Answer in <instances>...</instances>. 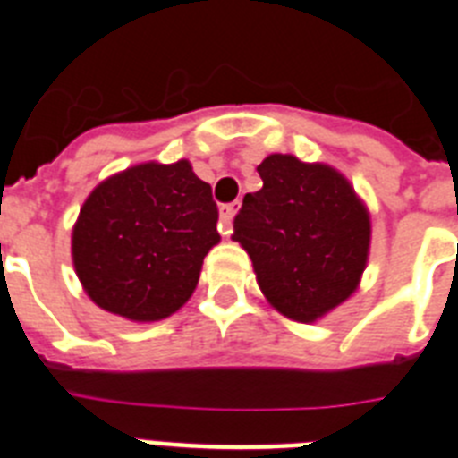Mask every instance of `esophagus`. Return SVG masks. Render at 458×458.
Listing matches in <instances>:
<instances>
[{"label": "esophagus", "instance_id": "obj_1", "mask_svg": "<svg viewBox=\"0 0 458 458\" xmlns=\"http://www.w3.org/2000/svg\"><path fill=\"white\" fill-rule=\"evenodd\" d=\"M237 209H240V202H230V205L221 207V212H218V230H221V234H225V237L233 233V218L234 214H237Z\"/></svg>", "mask_w": 458, "mask_h": 458}]
</instances>
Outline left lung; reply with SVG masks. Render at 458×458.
Returning <instances> with one entry per match:
<instances>
[{
  "mask_svg": "<svg viewBox=\"0 0 458 458\" xmlns=\"http://www.w3.org/2000/svg\"><path fill=\"white\" fill-rule=\"evenodd\" d=\"M258 173L262 189L244 196L233 240L251 258L269 306L311 325L360 288L371 216L332 165L269 154Z\"/></svg>",
  "mask_w": 458,
  "mask_h": 458,
  "instance_id": "8db88e82",
  "label": "left lung"
}]
</instances>
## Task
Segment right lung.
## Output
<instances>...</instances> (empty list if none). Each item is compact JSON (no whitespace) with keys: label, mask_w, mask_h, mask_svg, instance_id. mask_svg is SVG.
<instances>
[{"label":"right lung","mask_w":458,"mask_h":458,"mask_svg":"<svg viewBox=\"0 0 458 458\" xmlns=\"http://www.w3.org/2000/svg\"><path fill=\"white\" fill-rule=\"evenodd\" d=\"M212 186L186 158L138 163L87 196L71 234L82 290L103 311L157 323L189 301L221 242Z\"/></svg>","instance_id":"obj_1"}]
</instances>
